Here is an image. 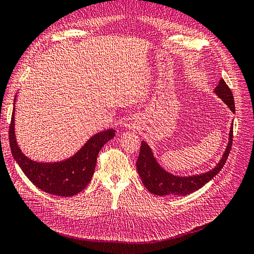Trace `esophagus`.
I'll return each instance as SVG.
<instances>
[{
  "instance_id": "1",
  "label": "esophagus",
  "mask_w": 254,
  "mask_h": 254,
  "mask_svg": "<svg viewBox=\"0 0 254 254\" xmlns=\"http://www.w3.org/2000/svg\"><path fill=\"white\" fill-rule=\"evenodd\" d=\"M125 127H128V128H133V127H134V124H132V123L128 122V123H126V124H125Z\"/></svg>"
}]
</instances>
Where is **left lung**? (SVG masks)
I'll return each mask as SVG.
<instances>
[{
  "instance_id": "8db88e82",
  "label": "left lung",
  "mask_w": 254,
  "mask_h": 254,
  "mask_svg": "<svg viewBox=\"0 0 254 254\" xmlns=\"http://www.w3.org/2000/svg\"><path fill=\"white\" fill-rule=\"evenodd\" d=\"M214 93L229 107L230 110L235 113L233 94L224 79L219 80L217 87L214 90ZM232 141L233 126L230 127L229 141L224 155H222L219 162L214 166V168H212V170L206 173L186 177L176 176L172 173L166 172L164 168L158 163V161L155 158V156H153V152L149 147V145L145 141H142L140 155L136 161V170L141 177L143 184L150 193L158 196H186L193 193V191H196L199 189H201L205 183L212 180L214 177L221 171V168L224 167L228 159L230 150H231Z\"/></svg>"
}]
</instances>
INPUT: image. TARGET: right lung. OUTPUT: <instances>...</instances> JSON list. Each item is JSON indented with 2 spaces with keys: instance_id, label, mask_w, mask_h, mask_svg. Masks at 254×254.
Here are the masks:
<instances>
[{
  "instance_id": "obj_1",
  "label": "right lung",
  "mask_w": 254,
  "mask_h": 254,
  "mask_svg": "<svg viewBox=\"0 0 254 254\" xmlns=\"http://www.w3.org/2000/svg\"><path fill=\"white\" fill-rule=\"evenodd\" d=\"M14 96L11 123L9 126V144L12 157L27 178L41 190L51 195L70 197L87 188L93 177L96 160L103 146L113 139L114 129H107L92 135L82 147L70 158L57 162H37L26 157L17 143L14 133Z\"/></svg>"
}]
</instances>
